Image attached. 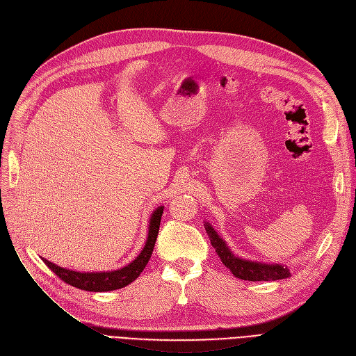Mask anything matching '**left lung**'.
Listing matches in <instances>:
<instances>
[{"label":"left lung","mask_w":356,"mask_h":356,"mask_svg":"<svg viewBox=\"0 0 356 356\" xmlns=\"http://www.w3.org/2000/svg\"><path fill=\"white\" fill-rule=\"evenodd\" d=\"M207 232L211 238V244L216 250L220 261L225 267H228L232 274L241 280H248V282H275V280L287 278L290 275L289 268L280 264H261L254 261H245L235 257L227 247L222 238L218 236L215 229L209 225H204Z\"/></svg>","instance_id":"obj_1"}]
</instances>
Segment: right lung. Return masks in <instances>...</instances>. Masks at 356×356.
Returning a JSON list of instances; mask_svg holds the SVG:
<instances>
[{
	"label": "right lung",
	"instance_id": "1",
	"mask_svg": "<svg viewBox=\"0 0 356 356\" xmlns=\"http://www.w3.org/2000/svg\"><path fill=\"white\" fill-rule=\"evenodd\" d=\"M163 215V207L156 209L152 219H149V229H148V238L145 245L141 251V254L133 261V263L128 264L127 267L111 271V273H78V271H70L66 268H62L56 264L49 263L47 259L43 258L44 264L58 275L65 283L81 289L86 291H111V290H118L129 283H133L134 280L141 274V271L145 268L149 257L153 254L156 239L159 235L160 228V220Z\"/></svg>",
	"mask_w": 356,
	"mask_h": 356
}]
</instances>
